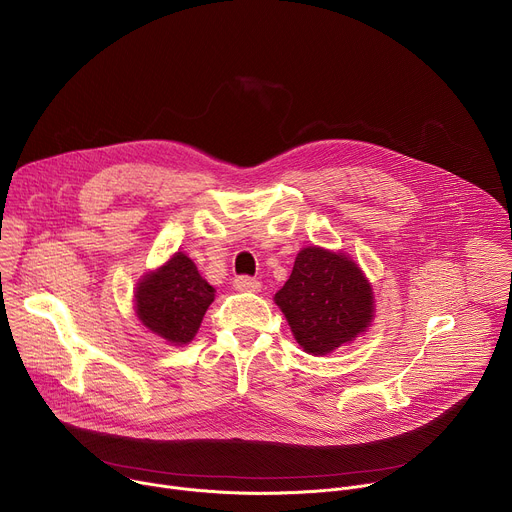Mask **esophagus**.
<instances>
[{"label": "esophagus", "instance_id": "34e87169", "mask_svg": "<svg viewBox=\"0 0 512 512\" xmlns=\"http://www.w3.org/2000/svg\"><path fill=\"white\" fill-rule=\"evenodd\" d=\"M233 287L237 291H259L261 289V281L259 279H253V277H247V275H241L233 281Z\"/></svg>", "mask_w": 512, "mask_h": 512}]
</instances>
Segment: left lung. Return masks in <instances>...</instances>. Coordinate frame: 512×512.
<instances>
[{
  "mask_svg": "<svg viewBox=\"0 0 512 512\" xmlns=\"http://www.w3.org/2000/svg\"><path fill=\"white\" fill-rule=\"evenodd\" d=\"M273 302L296 342L314 356L350 344L375 318L373 285L342 251L304 247Z\"/></svg>",
  "mask_w": 512,
  "mask_h": 512,
  "instance_id": "left-lung-1",
  "label": "left lung"
}]
</instances>
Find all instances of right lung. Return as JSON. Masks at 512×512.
Listing matches in <instances>:
<instances>
[{
	"mask_svg": "<svg viewBox=\"0 0 512 512\" xmlns=\"http://www.w3.org/2000/svg\"><path fill=\"white\" fill-rule=\"evenodd\" d=\"M212 302L214 287L182 251L141 275L135 287L137 320L172 346L188 344L196 336Z\"/></svg>",
	"mask_w": 512,
	"mask_h": 512,
	"instance_id": "1",
	"label": "right lung"
}]
</instances>
